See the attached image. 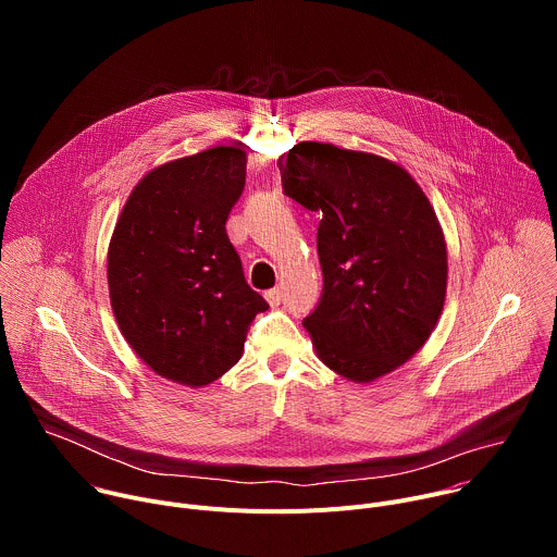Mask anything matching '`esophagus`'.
Here are the masks:
<instances>
[{"label": "esophagus", "mask_w": 557, "mask_h": 557, "mask_svg": "<svg viewBox=\"0 0 557 557\" xmlns=\"http://www.w3.org/2000/svg\"><path fill=\"white\" fill-rule=\"evenodd\" d=\"M264 297H267V301H269L271 306H277V304L282 301V290H280V288H271V290L264 293Z\"/></svg>", "instance_id": "esophagus-1"}]
</instances>
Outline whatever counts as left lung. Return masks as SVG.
Masks as SVG:
<instances>
[{
    "label": "left lung",
    "instance_id": "8db88e82",
    "mask_svg": "<svg viewBox=\"0 0 557 557\" xmlns=\"http://www.w3.org/2000/svg\"><path fill=\"white\" fill-rule=\"evenodd\" d=\"M284 196L322 215L324 288L304 320L320 359L366 383L406 363L445 301L447 249L412 176L385 158L297 143L280 161Z\"/></svg>",
    "mask_w": 557,
    "mask_h": 557
}]
</instances>
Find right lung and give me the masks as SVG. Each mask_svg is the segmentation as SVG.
<instances>
[{
    "instance_id": "right-lung-1",
    "label": "right lung",
    "mask_w": 557,
    "mask_h": 557,
    "mask_svg": "<svg viewBox=\"0 0 557 557\" xmlns=\"http://www.w3.org/2000/svg\"><path fill=\"white\" fill-rule=\"evenodd\" d=\"M247 153L213 147L149 172L127 198L108 251L119 329L161 376L207 385L237 363L269 308L226 235Z\"/></svg>"
}]
</instances>
